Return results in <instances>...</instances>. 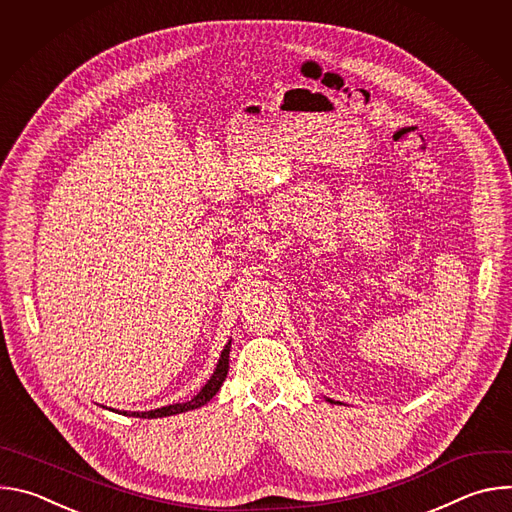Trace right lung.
I'll use <instances>...</instances> for the list:
<instances>
[{"instance_id": "right-lung-1", "label": "right lung", "mask_w": 512, "mask_h": 512, "mask_svg": "<svg viewBox=\"0 0 512 512\" xmlns=\"http://www.w3.org/2000/svg\"><path fill=\"white\" fill-rule=\"evenodd\" d=\"M229 350H231V342L225 346L223 354H221V360H218L216 364V371L214 375L210 377V381L200 389V393L196 397H192L190 401L186 403H174V405H168V407H160V409H154V411H131L125 415H131V417H145V419H156V417H168V415H176V413H184V411H190V409H198L202 405H206L216 393L218 389L223 387V381L227 379V373H229Z\"/></svg>"}]
</instances>
